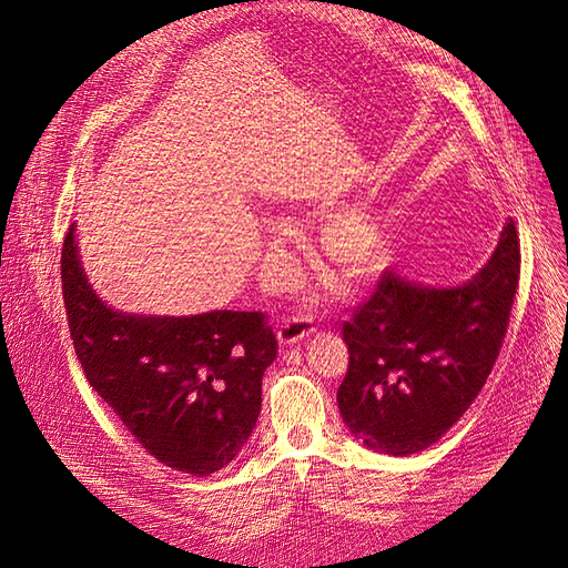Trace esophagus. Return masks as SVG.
Instances as JSON below:
<instances>
[{"instance_id": "esophagus-1", "label": "esophagus", "mask_w": 568, "mask_h": 568, "mask_svg": "<svg viewBox=\"0 0 568 568\" xmlns=\"http://www.w3.org/2000/svg\"><path fill=\"white\" fill-rule=\"evenodd\" d=\"M314 333V325H311L308 318H300V316H292L287 321H283L278 325V344L281 346H292V344H300L304 337H308Z\"/></svg>"}]
</instances>
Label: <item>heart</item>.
Returning <instances> with one entry per match:
<instances>
[{
    "label": "heart",
    "instance_id": "1",
    "mask_svg": "<svg viewBox=\"0 0 568 568\" xmlns=\"http://www.w3.org/2000/svg\"><path fill=\"white\" fill-rule=\"evenodd\" d=\"M321 245L325 257L349 276H365L387 257V233L377 219L361 207H344L323 222Z\"/></svg>",
    "mask_w": 568,
    "mask_h": 568
}]
</instances>
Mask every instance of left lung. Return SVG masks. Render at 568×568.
Segmentation results:
<instances>
[{
    "label": "left lung",
    "mask_w": 568,
    "mask_h": 568,
    "mask_svg": "<svg viewBox=\"0 0 568 568\" xmlns=\"http://www.w3.org/2000/svg\"><path fill=\"white\" fill-rule=\"evenodd\" d=\"M519 266L509 219L490 260L463 285L382 273L375 295L342 327L349 371L337 406L365 448L413 455L465 415L500 354Z\"/></svg>",
    "instance_id": "obj_1"
}]
</instances>
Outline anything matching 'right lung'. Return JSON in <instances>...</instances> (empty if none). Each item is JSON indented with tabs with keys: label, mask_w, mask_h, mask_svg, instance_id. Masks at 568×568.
Masks as SVG:
<instances>
[{
	"label": "right lung",
	"mask_w": 568,
	"mask_h": 568,
	"mask_svg": "<svg viewBox=\"0 0 568 568\" xmlns=\"http://www.w3.org/2000/svg\"><path fill=\"white\" fill-rule=\"evenodd\" d=\"M70 337L94 392L162 465L193 477L226 467L262 410L278 342L260 311L145 316L108 306L82 268L75 224L61 254Z\"/></svg>",
	"instance_id": "obj_1"
}]
</instances>
